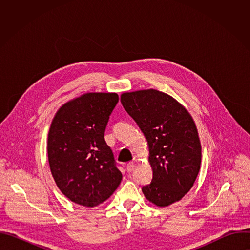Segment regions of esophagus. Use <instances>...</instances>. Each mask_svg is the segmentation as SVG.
<instances>
[{
	"label": "esophagus",
	"instance_id": "obj_1",
	"mask_svg": "<svg viewBox=\"0 0 250 250\" xmlns=\"http://www.w3.org/2000/svg\"><path fill=\"white\" fill-rule=\"evenodd\" d=\"M134 169V163L133 162H129L126 164V171L127 172H131Z\"/></svg>",
	"mask_w": 250,
	"mask_h": 250
}]
</instances>
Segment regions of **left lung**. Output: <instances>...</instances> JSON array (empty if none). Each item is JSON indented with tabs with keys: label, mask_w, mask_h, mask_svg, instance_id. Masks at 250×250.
I'll return each instance as SVG.
<instances>
[{
	"label": "left lung",
	"mask_w": 250,
	"mask_h": 250,
	"mask_svg": "<svg viewBox=\"0 0 250 250\" xmlns=\"http://www.w3.org/2000/svg\"><path fill=\"white\" fill-rule=\"evenodd\" d=\"M121 103L147 140L153 174L142 193L157 207L180 201L193 187L202 160L192 116L173 97L154 89L123 93Z\"/></svg>",
	"instance_id": "left-lung-1"
}]
</instances>
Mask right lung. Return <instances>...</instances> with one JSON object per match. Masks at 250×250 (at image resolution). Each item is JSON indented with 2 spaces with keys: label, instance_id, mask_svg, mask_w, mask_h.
I'll return each instance as SVG.
<instances>
[{
  "label": "right lung",
  "instance_id": "obj_1",
  "mask_svg": "<svg viewBox=\"0 0 250 250\" xmlns=\"http://www.w3.org/2000/svg\"><path fill=\"white\" fill-rule=\"evenodd\" d=\"M119 102L116 93H86L61 105L50 125L47 154L62 194L93 208L109 199L122 181L104 135Z\"/></svg>",
  "mask_w": 250,
  "mask_h": 250
}]
</instances>
